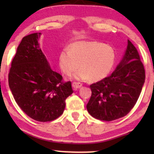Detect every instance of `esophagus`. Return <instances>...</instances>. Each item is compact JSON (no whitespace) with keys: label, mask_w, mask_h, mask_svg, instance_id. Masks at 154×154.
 <instances>
[{"label":"esophagus","mask_w":154,"mask_h":154,"mask_svg":"<svg viewBox=\"0 0 154 154\" xmlns=\"http://www.w3.org/2000/svg\"><path fill=\"white\" fill-rule=\"evenodd\" d=\"M82 86V84L80 82H74L72 83V87L75 89H78V88H80Z\"/></svg>","instance_id":"34e87169"}]
</instances>
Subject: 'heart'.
<instances>
[{"instance_id":"obj_1","label":"heart","mask_w":154,"mask_h":154,"mask_svg":"<svg viewBox=\"0 0 154 154\" xmlns=\"http://www.w3.org/2000/svg\"><path fill=\"white\" fill-rule=\"evenodd\" d=\"M114 48L97 41H77L64 48L59 55V66L65 75H74L78 80L89 79L95 82L103 79L114 66Z\"/></svg>"}]
</instances>
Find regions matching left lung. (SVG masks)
<instances>
[{
  "label": "left lung",
  "mask_w": 154,
  "mask_h": 154,
  "mask_svg": "<svg viewBox=\"0 0 154 154\" xmlns=\"http://www.w3.org/2000/svg\"><path fill=\"white\" fill-rule=\"evenodd\" d=\"M121 62L109 77L91 85L87 109L93 117L113 121L126 116L138 99L145 82V69L136 48L128 40Z\"/></svg>",
  "instance_id": "1"
}]
</instances>
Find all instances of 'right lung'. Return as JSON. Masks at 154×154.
Masks as SVG:
<instances>
[{"mask_svg": "<svg viewBox=\"0 0 154 154\" xmlns=\"http://www.w3.org/2000/svg\"><path fill=\"white\" fill-rule=\"evenodd\" d=\"M40 32L24 37L8 73V85L19 106L38 122H50L63 114L72 94L71 82L51 69L39 46Z\"/></svg>", "mask_w": 154, "mask_h": 154, "instance_id": "add662e5", "label": "right lung"}]
</instances>
